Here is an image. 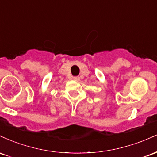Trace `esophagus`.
<instances>
[{
	"mask_svg": "<svg viewBox=\"0 0 157 157\" xmlns=\"http://www.w3.org/2000/svg\"><path fill=\"white\" fill-rule=\"evenodd\" d=\"M73 80L75 81H79L80 80V77H74Z\"/></svg>",
	"mask_w": 157,
	"mask_h": 157,
	"instance_id": "1",
	"label": "esophagus"
}]
</instances>
